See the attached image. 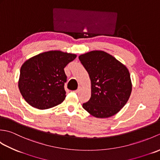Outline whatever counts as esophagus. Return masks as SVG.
Instances as JSON below:
<instances>
[{
    "mask_svg": "<svg viewBox=\"0 0 160 160\" xmlns=\"http://www.w3.org/2000/svg\"><path fill=\"white\" fill-rule=\"evenodd\" d=\"M80 90H81V87H79L78 88V89H77V90L75 91V92H76V93H78V92H80Z\"/></svg>",
    "mask_w": 160,
    "mask_h": 160,
    "instance_id": "obj_1",
    "label": "esophagus"
}]
</instances>
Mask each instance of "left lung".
I'll return each instance as SVG.
<instances>
[{
    "label": "left lung",
    "mask_w": 160,
    "mask_h": 160,
    "mask_svg": "<svg viewBox=\"0 0 160 160\" xmlns=\"http://www.w3.org/2000/svg\"><path fill=\"white\" fill-rule=\"evenodd\" d=\"M89 75L91 96L82 104L88 113L106 118L118 113L127 104L132 91L128 69L103 51H92L79 56Z\"/></svg>",
    "instance_id": "1"
}]
</instances>
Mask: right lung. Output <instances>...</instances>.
I'll list each match as a JSON object with an SVG mask.
<instances>
[{
    "mask_svg": "<svg viewBox=\"0 0 160 160\" xmlns=\"http://www.w3.org/2000/svg\"><path fill=\"white\" fill-rule=\"evenodd\" d=\"M76 54L49 51L29 58L21 67L18 88L24 99L32 107L47 109L65 99L64 67Z\"/></svg>",
    "mask_w": 160,
    "mask_h": 160,
    "instance_id": "1",
    "label": "right lung"
}]
</instances>
